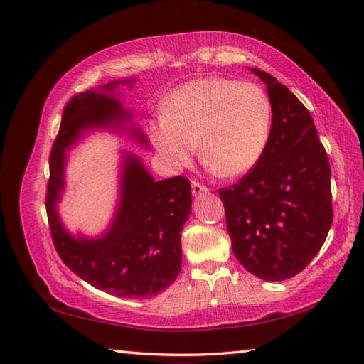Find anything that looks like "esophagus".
<instances>
[{
	"label": "esophagus",
	"mask_w": 364,
	"mask_h": 364,
	"mask_svg": "<svg viewBox=\"0 0 364 364\" xmlns=\"http://www.w3.org/2000/svg\"><path fill=\"white\" fill-rule=\"evenodd\" d=\"M191 188H192V194H194V196H202V194H206V192H210L208 186H205V184H202L197 180H192Z\"/></svg>",
	"instance_id": "1"
}]
</instances>
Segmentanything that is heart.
<instances>
[{"label": "heart", "mask_w": 364, "mask_h": 364, "mask_svg": "<svg viewBox=\"0 0 364 364\" xmlns=\"http://www.w3.org/2000/svg\"><path fill=\"white\" fill-rule=\"evenodd\" d=\"M272 129V105L252 82L203 78L178 87L151 139L172 166H186L197 151L215 173L233 178L258 164Z\"/></svg>", "instance_id": "obj_1"}]
</instances>
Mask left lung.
Returning <instances> with one entry per match:
<instances>
[{"label": "left lung", "instance_id": "left-lung-1", "mask_svg": "<svg viewBox=\"0 0 364 364\" xmlns=\"http://www.w3.org/2000/svg\"><path fill=\"white\" fill-rule=\"evenodd\" d=\"M252 70L272 105L269 144L249 173L218 192L237 261L262 280L282 282L301 272L326 242L331 173L310 111L272 75Z\"/></svg>", "mask_w": 364, "mask_h": 364}]
</instances>
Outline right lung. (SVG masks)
<instances>
[{"label": "right lung", "instance_id": "1", "mask_svg": "<svg viewBox=\"0 0 364 364\" xmlns=\"http://www.w3.org/2000/svg\"><path fill=\"white\" fill-rule=\"evenodd\" d=\"M128 82L129 81H123ZM109 82L102 92L86 90L68 100L50 153L46 215L60 259L97 289L119 297H153L167 289L181 270V230L191 214V181L176 175L154 181L141 161L127 156L122 198L109 231L100 239H75L63 228L56 202L64 188L65 149L84 129L115 127L129 119ZM133 131V129H131ZM137 139L146 144L139 131Z\"/></svg>", "mask_w": 364, "mask_h": 364}]
</instances>
